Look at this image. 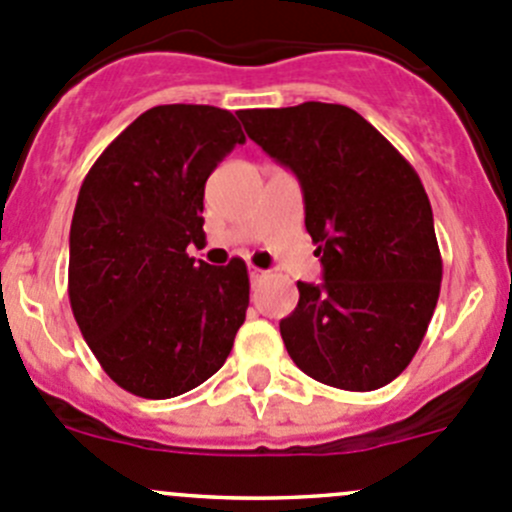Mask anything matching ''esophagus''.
Masks as SVG:
<instances>
[{
    "label": "esophagus",
    "mask_w": 512,
    "mask_h": 512,
    "mask_svg": "<svg viewBox=\"0 0 512 512\" xmlns=\"http://www.w3.org/2000/svg\"><path fill=\"white\" fill-rule=\"evenodd\" d=\"M265 275H267V272L260 270V267H250V280H252V285H255V282H260Z\"/></svg>",
    "instance_id": "34e87169"
}]
</instances>
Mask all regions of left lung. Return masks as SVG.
Returning a JSON list of instances; mask_svg holds the SVG:
<instances>
[{
  "mask_svg": "<svg viewBox=\"0 0 512 512\" xmlns=\"http://www.w3.org/2000/svg\"><path fill=\"white\" fill-rule=\"evenodd\" d=\"M247 136L297 175L324 282H297L280 322L294 364L347 391H374L411 364L441 292L433 213L411 163L339 103L237 113Z\"/></svg>",
  "mask_w": 512,
  "mask_h": 512,
  "instance_id": "1",
  "label": "left lung"
}]
</instances>
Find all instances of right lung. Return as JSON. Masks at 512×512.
Masks as SVG:
<instances>
[{
  "instance_id": "obj_1",
  "label": "right lung",
  "mask_w": 512,
  "mask_h": 512,
  "mask_svg": "<svg viewBox=\"0 0 512 512\" xmlns=\"http://www.w3.org/2000/svg\"><path fill=\"white\" fill-rule=\"evenodd\" d=\"M237 143L225 108L141 113L91 165L69 235V299L98 364L141 399H173L225 364L250 304L240 257L195 262L205 180Z\"/></svg>"
}]
</instances>
